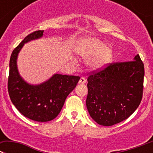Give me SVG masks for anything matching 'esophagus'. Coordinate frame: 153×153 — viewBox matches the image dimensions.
<instances>
[{
    "label": "esophagus",
    "mask_w": 153,
    "mask_h": 153,
    "mask_svg": "<svg viewBox=\"0 0 153 153\" xmlns=\"http://www.w3.org/2000/svg\"><path fill=\"white\" fill-rule=\"evenodd\" d=\"M85 82H86V79L84 77H82V78H80L78 83L81 84V85H84V84H85Z\"/></svg>",
    "instance_id": "34e87169"
}]
</instances>
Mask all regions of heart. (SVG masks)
<instances>
[{"label":"heart","mask_w":153,"mask_h":153,"mask_svg":"<svg viewBox=\"0 0 153 153\" xmlns=\"http://www.w3.org/2000/svg\"><path fill=\"white\" fill-rule=\"evenodd\" d=\"M75 52L83 57H89L87 64L91 69L104 68L111 62L113 57L112 49L97 38H85L77 43Z\"/></svg>","instance_id":"heart-1"}]
</instances>
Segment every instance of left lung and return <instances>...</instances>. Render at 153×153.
Wrapping results in <instances>:
<instances>
[{
	"label": "left lung",
	"mask_w": 153,
	"mask_h": 153,
	"mask_svg": "<svg viewBox=\"0 0 153 153\" xmlns=\"http://www.w3.org/2000/svg\"><path fill=\"white\" fill-rule=\"evenodd\" d=\"M144 74L139 54L132 61L108 63L90 72L86 106L92 119L102 126L127 119L143 98Z\"/></svg>",
	"instance_id": "obj_1"
}]
</instances>
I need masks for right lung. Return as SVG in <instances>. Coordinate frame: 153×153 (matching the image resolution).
Returning a JSON list of instances; mask_svg holds the SVG:
<instances>
[{"mask_svg":"<svg viewBox=\"0 0 153 153\" xmlns=\"http://www.w3.org/2000/svg\"><path fill=\"white\" fill-rule=\"evenodd\" d=\"M43 31L36 30L30 33L13 49L10 59L7 82L8 93L13 105L23 116L37 122L55 119L80 79L79 76L56 74L39 85H29L22 79L16 67L17 55L23 44L42 37Z\"/></svg>","mask_w":153,"mask_h":153,"instance_id":"obj_1","label":"right lung"}]
</instances>
